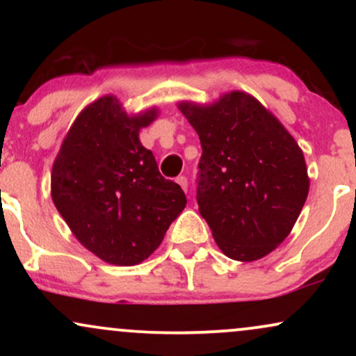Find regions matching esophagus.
I'll return each mask as SVG.
<instances>
[{"mask_svg":"<svg viewBox=\"0 0 356 356\" xmlns=\"http://www.w3.org/2000/svg\"><path fill=\"white\" fill-rule=\"evenodd\" d=\"M175 182H177L179 186L182 187V191H187V179L184 177V175H181V177H177V179H175Z\"/></svg>","mask_w":356,"mask_h":356,"instance_id":"34e87169","label":"esophagus"}]
</instances>
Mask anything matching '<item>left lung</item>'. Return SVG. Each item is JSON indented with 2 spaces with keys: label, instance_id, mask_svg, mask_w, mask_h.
<instances>
[{
  "label": "left lung",
  "instance_id": "left-lung-1",
  "mask_svg": "<svg viewBox=\"0 0 356 356\" xmlns=\"http://www.w3.org/2000/svg\"><path fill=\"white\" fill-rule=\"evenodd\" d=\"M197 132L199 212L220 251L256 261L288 238L309 191L301 147L259 100L241 90L212 104L179 102Z\"/></svg>",
  "mask_w": 356,
  "mask_h": 356
}]
</instances>
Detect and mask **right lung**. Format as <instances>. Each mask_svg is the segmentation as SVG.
Listing matches in <instances>:
<instances>
[{"instance_id":"add662e5","label":"right lung","mask_w":356,"mask_h":356,"mask_svg":"<svg viewBox=\"0 0 356 356\" xmlns=\"http://www.w3.org/2000/svg\"><path fill=\"white\" fill-rule=\"evenodd\" d=\"M159 108L127 113L104 95L76 115L51 167V199L79 243L115 266L140 264L186 207L138 132Z\"/></svg>"}]
</instances>
